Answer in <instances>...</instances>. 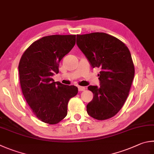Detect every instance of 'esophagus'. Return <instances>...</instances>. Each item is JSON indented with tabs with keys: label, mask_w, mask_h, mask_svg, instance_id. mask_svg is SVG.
Instances as JSON below:
<instances>
[{
	"label": "esophagus",
	"mask_w": 154,
	"mask_h": 154,
	"mask_svg": "<svg viewBox=\"0 0 154 154\" xmlns=\"http://www.w3.org/2000/svg\"><path fill=\"white\" fill-rule=\"evenodd\" d=\"M85 89V87H82V86H79L78 87V90L79 91H84Z\"/></svg>",
	"instance_id": "esophagus-1"
}]
</instances>
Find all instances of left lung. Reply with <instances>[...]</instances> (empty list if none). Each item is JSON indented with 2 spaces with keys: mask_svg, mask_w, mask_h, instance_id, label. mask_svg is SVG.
<instances>
[{
  "mask_svg": "<svg viewBox=\"0 0 154 154\" xmlns=\"http://www.w3.org/2000/svg\"><path fill=\"white\" fill-rule=\"evenodd\" d=\"M77 45L91 67L101 70L100 86L88 88L94 97L87 112L97 120L110 119L124 105L135 75L129 50L119 39L100 32L77 35Z\"/></svg>",
  "mask_w": 154,
  "mask_h": 154,
  "instance_id": "left-lung-1",
  "label": "left lung"
}]
</instances>
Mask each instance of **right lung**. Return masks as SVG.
Instances as JSON below:
<instances>
[{
  "instance_id": "right-lung-1",
  "label": "right lung",
  "mask_w": 154,
  "mask_h": 154,
  "mask_svg": "<svg viewBox=\"0 0 154 154\" xmlns=\"http://www.w3.org/2000/svg\"><path fill=\"white\" fill-rule=\"evenodd\" d=\"M76 35H52L42 38L27 48L19 64L21 90L37 118L54 125L65 118L70 98L76 86L54 82L60 61L75 44Z\"/></svg>"
}]
</instances>
